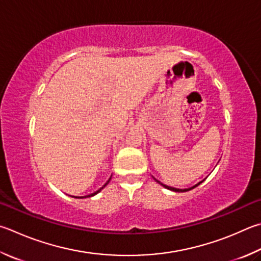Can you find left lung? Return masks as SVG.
Returning <instances> with one entry per match:
<instances>
[{
	"label": "left lung",
	"instance_id": "left-lung-1",
	"mask_svg": "<svg viewBox=\"0 0 261 261\" xmlns=\"http://www.w3.org/2000/svg\"><path fill=\"white\" fill-rule=\"evenodd\" d=\"M156 180V179H155ZM156 181H158L159 184H161L159 180H156ZM201 182H203V181H201ZM201 182H198L197 185H195V186H193V187H191V188H187V189H178V188H173V187H170V186H167V185H163V184H161L162 185L163 187H165V188H168V189H170V191H173V192H178V193H182V192H188V191H191V189H193V188H195V187H197L198 185H200Z\"/></svg>",
	"mask_w": 261,
	"mask_h": 261
}]
</instances>
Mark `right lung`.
<instances>
[{
	"mask_svg": "<svg viewBox=\"0 0 261 261\" xmlns=\"http://www.w3.org/2000/svg\"><path fill=\"white\" fill-rule=\"evenodd\" d=\"M110 180H111V179H110ZM110 180H108V181H107V182H106L105 185H103V186H102V187H101L100 189H98V191H97V192H94L93 194H91V195H88V196H93V195H96V194H97V193H99V192H100V191H101V189H102L103 187H105V186H106V185H107L108 182H110ZM81 198H83V197H81Z\"/></svg>",
	"mask_w": 261,
	"mask_h": 261,
	"instance_id": "add662e5",
	"label": "right lung"
}]
</instances>
